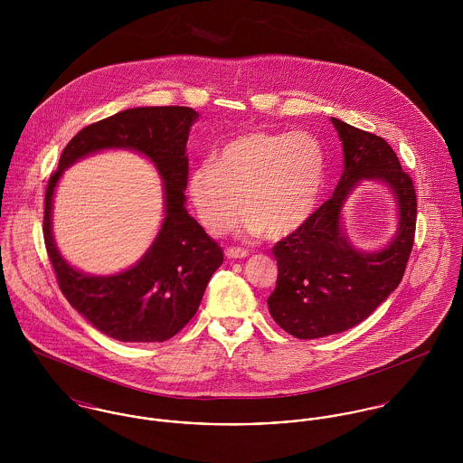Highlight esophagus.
<instances>
[{"mask_svg":"<svg viewBox=\"0 0 463 463\" xmlns=\"http://www.w3.org/2000/svg\"><path fill=\"white\" fill-rule=\"evenodd\" d=\"M224 255H226L228 259H232V260H241V259H246L250 253H248L246 250H241V248H228V250L224 251Z\"/></svg>","mask_w":463,"mask_h":463,"instance_id":"obj_1","label":"esophagus"}]
</instances>
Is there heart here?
Here are the masks:
<instances>
[{
  "mask_svg": "<svg viewBox=\"0 0 463 463\" xmlns=\"http://www.w3.org/2000/svg\"><path fill=\"white\" fill-rule=\"evenodd\" d=\"M326 153L308 132L241 133L189 178V194L199 221L226 232L248 213L244 228L278 241L299 230L323 194Z\"/></svg>",
  "mask_w": 463,
  "mask_h": 463,
  "instance_id": "1",
  "label": "heart"
}]
</instances>
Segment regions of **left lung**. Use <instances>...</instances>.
Instances as JSON below:
<instances>
[{
	"mask_svg": "<svg viewBox=\"0 0 463 463\" xmlns=\"http://www.w3.org/2000/svg\"><path fill=\"white\" fill-rule=\"evenodd\" d=\"M331 123L344 151L338 185L299 230L272 248L278 279L267 299L270 317L305 340L360 325L396 290L411 253L417 221L411 178L401 169L389 142L335 118ZM362 181L389 186L397 201V233L378 252L354 249L341 222L343 204Z\"/></svg>",
	"mask_w": 463,
	"mask_h": 463,
	"instance_id": "obj_1",
	"label": "left lung"
}]
</instances>
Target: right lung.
Masks as SVG:
<instances>
[{
	"label": "right lung",
	"mask_w": 463,
	"mask_h": 463,
	"mask_svg": "<svg viewBox=\"0 0 463 463\" xmlns=\"http://www.w3.org/2000/svg\"><path fill=\"white\" fill-rule=\"evenodd\" d=\"M199 114L189 107H137L89 125L67 144L44 199V242L59 287L71 307L96 330L121 342H164L198 312L208 279L222 264V250L185 208L187 140ZM105 148L146 156L165 184V221L132 268L94 277L60 255L52 237V196L67 166Z\"/></svg>",
	"instance_id": "add662e5"
}]
</instances>
